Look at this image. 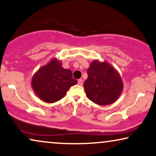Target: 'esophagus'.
Masks as SVG:
<instances>
[{"instance_id": "obj_1", "label": "esophagus", "mask_w": 156, "mask_h": 156, "mask_svg": "<svg viewBox=\"0 0 156 156\" xmlns=\"http://www.w3.org/2000/svg\"><path fill=\"white\" fill-rule=\"evenodd\" d=\"M77 83H78L79 85L82 86L83 85V80H82V79H80V80H77Z\"/></svg>"}]
</instances>
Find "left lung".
<instances>
[{
    "label": "left lung",
    "mask_w": 156,
    "mask_h": 156,
    "mask_svg": "<svg viewBox=\"0 0 156 156\" xmlns=\"http://www.w3.org/2000/svg\"><path fill=\"white\" fill-rule=\"evenodd\" d=\"M83 83L87 98L100 105L114 103L120 95L123 83L119 74L108 63L94 60L87 70Z\"/></svg>",
    "instance_id": "left-lung-1"
}]
</instances>
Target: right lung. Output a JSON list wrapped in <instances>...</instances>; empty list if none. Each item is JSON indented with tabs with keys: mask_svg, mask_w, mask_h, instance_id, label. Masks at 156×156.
<instances>
[{
	"mask_svg": "<svg viewBox=\"0 0 156 156\" xmlns=\"http://www.w3.org/2000/svg\"><path fill=\"white\" fill-rule=\"evenodd\" d=\"M77 81L70 69H64L56 59L42 67L33 76L31 84L37 96L45 102L54 103L65 96L67 90Z\"/></svg>",
	"mask_w": 156,
	"mask_h": 156,
	"instance_id": "obj_1",
	"label": "right lung"
}]
</instances>
